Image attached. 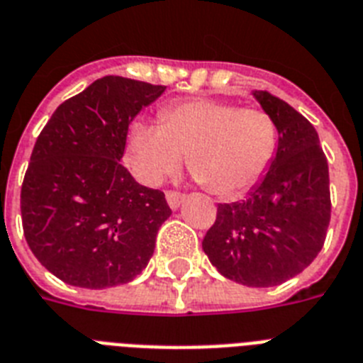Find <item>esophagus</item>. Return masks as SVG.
Returning <instances> with one entry per match:
<instances>
[{
  "label": "esophagus",
  "instance_id": "1",
  "mask_svg": "<svg viewBox=\"0 0 363 363\" xmlns=\"http://www.w3.org/2000/svg\"><path fill=\"white\" fill-rule=\"evenodd\" d=\"M166 199H167V205H169L173 211H177V208L182 205V201H184V196L179 194V191H167Z\"/></svg>",
  "mask_w": 363,
  "mask_h": 363
}]
</instances>
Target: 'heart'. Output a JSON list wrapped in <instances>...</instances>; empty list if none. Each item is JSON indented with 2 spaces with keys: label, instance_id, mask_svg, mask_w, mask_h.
<instances>
[{
  "label": "heart",
  "instance_id": "b5f03b06",
  "mask_svg": "<svg viewBox=\"0 0 363 363\" xmlns=\"http://www.w3.org/2000/svg\"><path fill=\"white\" fill-rule=\"evenodd\" d=\"M160 119L134 121L126 135V164L149 186L188 156L191 173L212 194L240 196L263 179L278 149V126L263 110L194 99L164 108Z\"/></svg>",
  "mask_w": 363,
  "mask_h": 363
}]
</instances>
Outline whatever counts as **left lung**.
<instances>
[{"label":"left lung","mask_w":363,"mask_h":363,"mask_svg":"<svg viewBox=\"0 0 363 363\" xmlns=\"http://www.w3.org/2000/svg\"><path fill=\"white\" fill-rule=\"evenodd\" d=\"M252 95L278 126L276 156L246 199L218 205L203 252L228 279L274 287L308 268L325 244L328 162L304 115L267 91Z\"/></svg>","instance_id":"1"}]
</instances>
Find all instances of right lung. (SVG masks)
<instances>
[{"label":"right lung","instance_id":"obj_1","mask_svg":"<svg viewBox=\"0 0 363 363\" xmlns=\"http://www.w3.org/2000/svg\"><path fill=\"white\" fill-rule=\"evenodd\" d=\"M164 91L104 76L65 100L37 138L20 196L23 235L38 263L65 284H128L152 257L172 208L121 158L134 117Z\"/></svg>","mask_w":363,"mask_h":363}]
</instances>
